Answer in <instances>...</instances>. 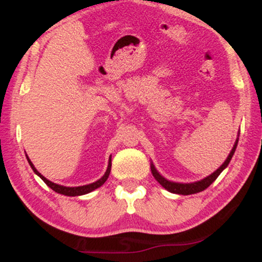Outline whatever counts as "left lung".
Returning a JSON list of instances; mask_svg holds the SVG:
<instances>
[{
    "label": "left lung",
    "instance_id": "obj_1",
    "mask_svg": "<svg viewBox=\"0 0 262 262\" xmlns=\"http://www.w3.org/2000/svg\"><path fill=\"white\" fill-rule=\"evenodd\" d=\"M239 134H237V138H236L235 143H234L233 149H231V151L229 152V155H228V158L225 159V161L223 162V164H222V166L219 167V169L215 170L213 173H210L209 176L204 177V179L201 180V181L191 182V183H180V182L169 181V180L165 179L164 176H161L160 173H159V171L155 169L154 164L151 162V164H150V169H151L152 176L155 177L156 181L160 183L162 187H164L165 189H167V191L171 192V193L183 194V196H187V194H193V193H198V192H202L207 187H209V186L215 181V179H217V177L221 175L222 171H223L225 167L229 165L231 158H233L234 152H235L237 141H239Z\"/></svg>",
    "mask_w": 262,
    "mask_h": 262
}]
</instances>
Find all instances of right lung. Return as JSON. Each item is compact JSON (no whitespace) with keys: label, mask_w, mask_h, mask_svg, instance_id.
Here are the masks:
<instances>
[{"label":"right lung","mask_w":262,"mask_h":262,"mask_svg":"<svg viewBox=\"0 0 262 262\" xmlns=\"http://www.w3.org/2000/svg\"><path fill=\"white\" fill-rule=\"evenodd\" d=\"M27 156V155H26ZM27 160H28L29 165H31L32 170L34 171V173H37V175L40 177L43 181L47 183L48 186H49L50 188L53 189V191L58 192L60 194H64V196H71V197H76V196H82V194H86V193H90V192L95 191L96 188L101 187L102 185H103L104 182L107 181L108 176H110V172H111V167H112V159L110 158V160H108V166H107V170L106 172H104V175L101 177L100 180H97L96 182H92V183H89V185H85V186H77V187H66V186H61V185H58V183H54L52 181H49L48 179H45V177L41 175L39 171L35 169L34 165H33V162L29 160V158L27 156Z\"/></svg>","instance_id":"1"}]
</instances>
